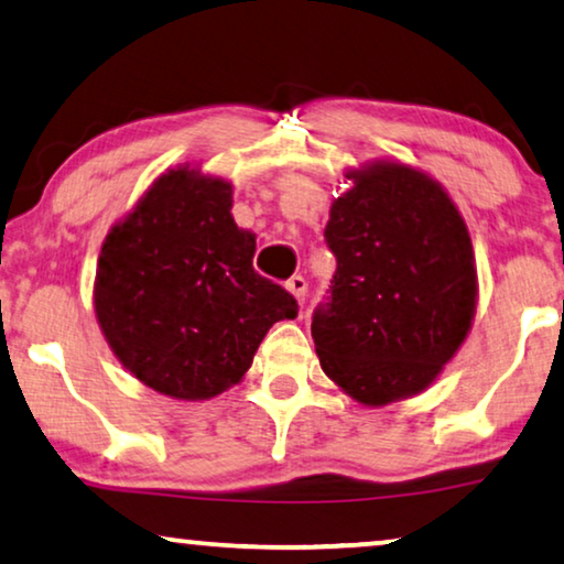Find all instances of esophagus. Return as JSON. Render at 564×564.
Segmentation results:
<instances>
[{"label":"esophagus","instance_id":"34e87169","mask_svg":"<svg viewBox=\"0 0 564 564\" xmlns=\"http://www.w3.org/2000/svg\"><path fill=\"white\" fill-rule=\"evenodd\" d=\"M285 289H289V291L293 293V299H296L299 304L304 306V301H306V289H308V283H306L304 275H293V279L285 281Z\"/></svg>","mask_w":564,"mask_h":564}]
</instances>
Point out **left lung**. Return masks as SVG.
<instances>
[{
    "instance_id": "left-lung-1",
    "label": "left lung",
    "mask_w": 564,
    "mask_h": 564,
    "mask_svg": "<svg viewBox=\"0 0 564 564\" xmlns=\"http://www.w3.org/2000/svg\"><path fill=\"white\" fill-rule=\"evenodd\" d=\"M352 188L329 209L337 258L312 337L322 370L362 406L430 388L475 319L470 232L440 181L406 163L347 171Z\"/></svg>"
}]
</instances>
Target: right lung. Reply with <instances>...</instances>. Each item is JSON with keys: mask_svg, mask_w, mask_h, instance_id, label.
<instances>
[{"mask_svg": "<svg viewBox=\"0 0 564 564\" xmlns=\"http://www.w3.org/2000/svg\"><path fill=\"white\" fill-rule=\"evenodd\" d=\"M229 209V181L178 165L101 245V335L140 383L171 399L206 401L240 383L268 329L299 314L289 291L256 273V235Z\"/></svg>", "mask_w": 564, "mask_h": 564, "instance_id": "right-lung-1", "label": "right lung"}]
</instances>
